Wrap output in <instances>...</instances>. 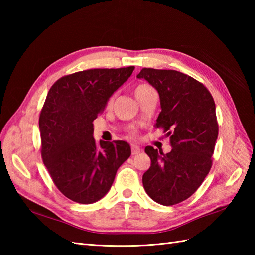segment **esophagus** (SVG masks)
I'll use <instances>...</instances> for the list:
<instances>
[{
	"label": "esophagus",
	"instance_id": "esophagus-1",
	"mask_svg": "<svg viewBox=\"0 0 255 255\" xmlns=\"http://www.w3.org/2000/svg\"><path fill=\"white\" fill-rule=\"evenodd\" d=\"M140 151H141V149H140L138 145H136V144H132L131 145V153L134 155V154H138Z\"/></svg>",
	"mask_w": 255,
	"mask_h": 255
}]
</instances>
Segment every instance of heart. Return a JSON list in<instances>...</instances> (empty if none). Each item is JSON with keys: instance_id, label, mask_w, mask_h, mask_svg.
Listing matches in <instances>:
<instances>
[{"instance_id": "1", "label": "heart", "mask_w": 255, "mask_h": 255, "mask_svg": "<svg viewBox=\"0 0 255 255\" xmlns=\"http://www.w3.org/2000/svg\"><path fill=\"white\" fill-rule=\"evenodd\" d=\"M150 90H152V88H151V86L148 84H143V83L138 84L136 86V89H134V95H136V97H139V96L143 95L144 93H147V92ZM112 103H113V100L111 99L110 101H108V106L112 105Z\"/></svg>"}]
</instances>
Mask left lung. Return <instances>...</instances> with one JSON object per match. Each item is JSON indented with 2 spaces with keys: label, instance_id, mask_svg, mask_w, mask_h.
I'll return each instance as SVG.
<instances>
[{
  "label": "left lung",
  "instance_id": "1",
  "mask_svg": "<svg viewBox=\"0 0 255 255\" xmlns=\"http://www.w3.org/2000/svg\"><path fill=\"white\" fill-rule=\"evenodd\" d=\"M158 91L161 113L155 127L170 137L172 150L145 147L151 166L142 176L154 202L172 206L197 191L210 171L218 123L213 96L205 86L175 70L143 68L137 75Z\"/></svg>",
  "mask_w": 255,
  "mask_h": 255
}]
</instances>
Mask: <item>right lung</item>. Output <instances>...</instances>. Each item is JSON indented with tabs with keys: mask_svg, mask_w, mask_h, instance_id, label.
Listing matches in <instances>:
<instances>
[{
	"mask_svg": "<svg viewBox=\"0 0 255 255\" xmlns=\"http://www.w3.org/2000/svg\"><path fill=\"white\" fill-rule=\"evenodd\" d=\"M133 69L84 70L60 78L48 92L39 116L42 161L59 191L75 203L104 197L131 154L122 140L96 143L93 121Z\"/></svg>",
	"mask_w": 255,
	"mask_h": 255,
	"instance_id": "1",
	"label": "right lung"
}]
</instances>
